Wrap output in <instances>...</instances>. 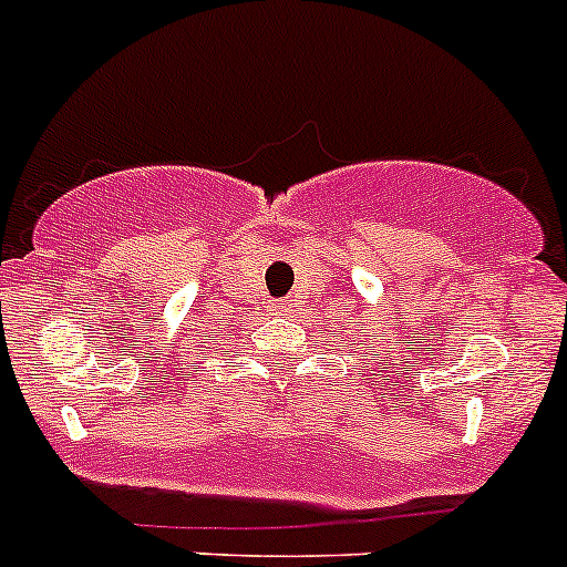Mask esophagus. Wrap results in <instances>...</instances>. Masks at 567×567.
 <instances>
[{"label": "esophagus", "mask_w": 567, "mask_h": 567, "mask_svg": "<svg viewBox=\"0 0 567 567\" xmlns=\"http://www.w3.org/2000/svg\"><path fill=\"white\" fill-rule=\"evenodd\" d=\"M279 312H288V310H282V307H279Z\"/></svg>", "instance_id": "esophagus-1"}]
</instances>
